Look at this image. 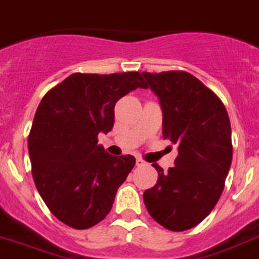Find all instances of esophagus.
I'll use <instances>...</instances> for the list:
<instances>
[{"mask_svg": "<svg viewBox=\"0 0 259 259\" xmlns=\"http://www.w3.org/2000/svg\"><path fill=\"white\" fill-rule=\"evenodd\" d=\"M136 163H137V166H145V165H146V162H145L142 158H137Z\"/></svg>", "mask_w": 259, "mask_h": 259, "instance_id": "obj_1", "label": "esophagus"}]
</instances>
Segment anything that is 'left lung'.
Segmentation results:
<instances>
[{
  "label": "left lung",
  "mask_w": 259,
  "mask_h": 259,
  "mask_svg": "<svg viewBox=\"0 0 259 259\" xmlns=\"http://www.w3.org/2000/svg\"><path fill=\"white\" fill-rule=\"evenodd\" d=\"M162 106V136L178 145L173 167L144 193L153 220L171 232L201 224L217 205L233 158L232 126L224 102L184 70L142 73Z\"/></svg>",
  "instance_id": "left-lung-1"
}]
</instances>
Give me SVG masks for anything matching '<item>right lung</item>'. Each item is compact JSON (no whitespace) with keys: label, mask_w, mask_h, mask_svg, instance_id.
Listing matches in <instances>:
<instances>
[{"label":"right lung","mask_w":259,"mask_h":259,"mask_svg":"<svg viewBox=\"0 0 259 259\" xmlns=\"http://www.w3.org/2000/svg\"><path fill=\"white\" fill-rule=\"evenodd\" d=\"M137 88H148L138 71L74 73L39 102L27 137L31 176L48 209L70 228L104 220L136 165L133 155L106 153L98 133L110 132L117 101Z\"/></svg>","instance_id":"add662e5"}]
</instances>
